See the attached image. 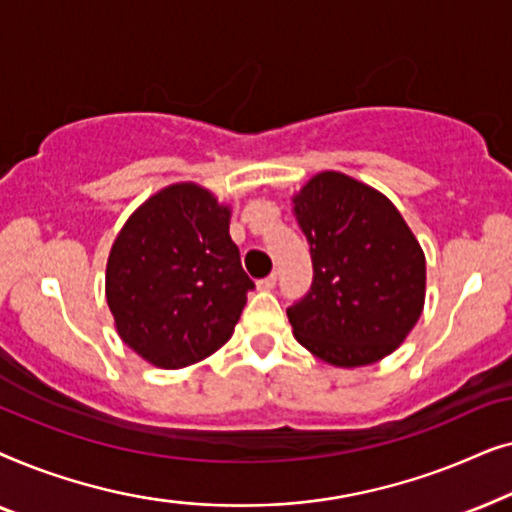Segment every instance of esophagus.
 I'll use <instances>...</instances> for the list:
<instances>
[{"label": "esophagus", "instance_id": "34e87169", "mask_svg": "<svg viewBox=\"0 0 512 512\" xmlns=\"http://www.w3.org/2000/svg\"><path fill=\"white\" fill-rule=\"evenodd\" d=\"M275 284H277V275H268V277L258 279V282H256L258 291H272V289H275Z\"/></svg>", "mask_w": 512, "mask_h": 512}]
</instances>
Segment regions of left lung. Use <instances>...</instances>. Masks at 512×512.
I'll list each match as a JSON object with an SVG mask.
<instances>
[{"label":"left lung","mask_w":512,"mask_h":512,"mask_svg":"<svg viewBox=\"0 0 512 512\" xmlns=\"http://www.w3.org/2000/svg\"><path fill=\"white\" fill-rule=\"evenodd\" d=\"M310 244V291L286 310L293 335L338 368L389 356L424 310L426 258L387 195L342 172H319L293 195Z\"/></svg>","instance_id":"1"}]
</instances>
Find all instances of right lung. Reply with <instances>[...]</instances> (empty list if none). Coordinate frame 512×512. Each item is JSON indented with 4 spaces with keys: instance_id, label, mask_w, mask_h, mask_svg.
Masks as SVG:
<instances>
[{
    "instance_id": "add662e5",
    "label": "right lung",
    "mask_w": 512,
    "mask_h": 512,
    "mask_svg": "<svg viewBox=\"0 0 512 512\" xmlns=\"http://www.w3.org/2000/svg\"><path fill=\"white\" fill-rule=\"evenodd\" d=\"M230 207L198 184H172L139 205L107 261V303L132 352L165 370L226 345L254 282L230 240Z\"/></svg>"
}]
</instances>
